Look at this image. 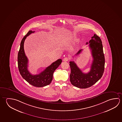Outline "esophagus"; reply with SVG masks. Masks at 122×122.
<instances>
[{
  "label": "esophagus",
  "mask_w": 122,
  "mask_h": 122,
  "mask_svg": "<svg viewBox=\"0 0 122 122\" xmlns=\"http://www.w3.org/2000/svg\"><path fill=\"white\" fill-rule=\"evenodd\" d=\"M63 61H65V62H66V61H68V57H65V58H64L63 59Z\"/></svg>",
  "instance_id": "esophagus-1"
}]
</instances>
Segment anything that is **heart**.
Returning a JSON list of instances; mask_svg holds the SVG:
<instances>
[{
    "mask_svg": "<svg viewBox=\"0 0 122 122\" xmlns=\"http://www.w3.org/2000/svg\"><path fill=\"white\" fill-rule=\"evenodd\" d=\"M73 49V47H71V49L72 50Z\"/></svg>",
    "mask_w": 122,
    "mask_h": 122,
    "instance_id": "1",
    "label": "heart"
}]
</instances>
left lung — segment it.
<instances>
[{
    "label": "left lung",
    "instance_id": "8db88e82",
    "mask_svg": "<svg viewBox=\"0 0 122 122\" xmlns=\"http://www.w3.org/2000/svg\"><path fill=\"white\" fill-rule=\"evenodd\" d=\"M91 51L93 60L90 70L84 73L78 67L74 61H70L71 72L70 75L71 83L77 87L84 89L90 87L96 83L102 77L105 69V56L103 50L102 41L99 37L95 34L89 43ZM82 49L79 50L76 55L80 54Z\"/></svg>",
    "mask_w": 122,
    "mask_h": 122
}]
</instances>
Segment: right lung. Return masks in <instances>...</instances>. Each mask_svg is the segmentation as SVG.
<instances>
[{
    "label": "right lung",
    "mask_w": 122,
    "mask_h": 122,
    "mask_svg": "<svg viewBox=\"0 0 122 122\" xmlns=\"http://www.w3.org/2000/svg\"><path fill=\"white\" fill-rule=\"evenodd\" d=\"M34 32L35 31L32 30L29 31L22 40L17 56L18 67L22 77L26 81L34 86L41 87L51 83L53 79L54 71L61 64L62 60L61 59H58L38 75H32L29 72L27 68L28 58L24 50V42L26 37Z\"/></svg>",
    "instance_id": "obj_1"
}]
</instances>
